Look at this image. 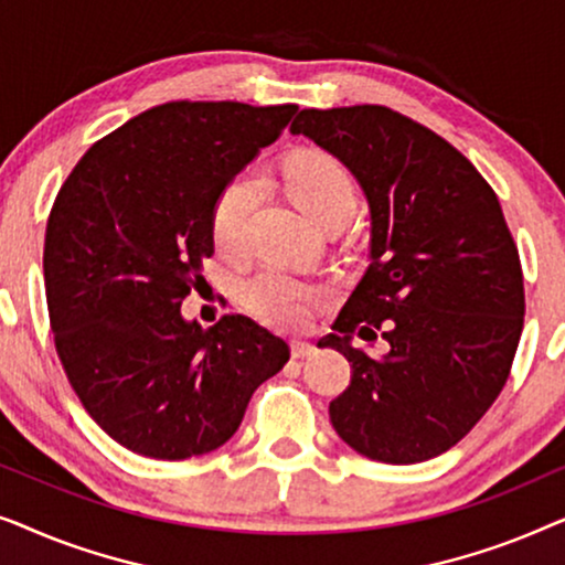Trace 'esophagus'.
Wrapping results in <instances>:
<instances>
[{"instance_id": "esophagus-1", "label": "esophagus", "mask_w": 565, "mask_h": 565, "mask_svg": "<svg viewBox=\"0 0 565 565\" xmlns=\"http://www.w3.org/2000/svg\"><path fill=\"white\" fill-rule=\"evenodd\" d=\"M290 350H292V358L303 360V358H311V354L316 352V347L308 344V342H292Z\"/></svg>"}]
</instances>
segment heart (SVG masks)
Instances as JSON below:
<instances>
[{"label":"heart","mask_w":565,"mask_h":565,"mask_svg":"<svg viewBox=\"0 0 565 565\" xmlns=\"http://www.w3.org/2000/svg\"><path fill=\"white\" fill-rule=\"evenodd\" d=\"M282 174L290 198L319 226H327L331 221H347L358 207V190H354L350 172L329 153H298L288 159ZM259 195L262 180L254 172L238 174L226 184L213 211V238L218 249L236 252L244 244L246 223L259 203ZM319 296V285L300 280L277 267L262 269L242 290L246 308L257 319L280 329L303 327Z\"/></svg>","instance_id":"b5f03b06"}]
</instances>
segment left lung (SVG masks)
I'll return each instance as SVG.
<instances>
[{
  "instance_id": "8db88e82",
  "label": "left lung",
  "mask_w": 565,
  "mask_h": 565,
  "mask_svg": "<svg viewBox=\"0 0 565 565\" xmlns=\"http://www.w3.org/2000/svg\"><path fill=\"white\" fill-rule=\"evenodd\" d=\"M290 134L342 161L370 207V265L319 342L352 367L331 424L370 460L437 458L489 412L520 344L522 267L497 192L445 138L383 105L300 110ZM354 333L392 350L370 359Z\"/></svg>"
}]
</instances>
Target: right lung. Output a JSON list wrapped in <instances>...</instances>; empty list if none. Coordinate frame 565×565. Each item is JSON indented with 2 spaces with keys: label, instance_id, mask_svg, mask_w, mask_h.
Returning a JSON list of instances; mask_svg holds the SVG:
<instances>
[{
  "label": "right lung",
  "instance_id": "obj_1",
  "mask_svg": "<svg viewBox=\"0 0 565 565\" xmlns=\"http://www.w3.org/2000/svg\"><path fill=\"white\" fill-rule=\"evenodd\" d=\"M298 105L167 103L97 141L58 190L43 249L53 342L92 419L130 452L184 460L228 443L290 347L246 316H182L203 288L226 184Z\"/></svg>",
  "mask_w": 565,
  "mask_h": 565
}]
</instances>
